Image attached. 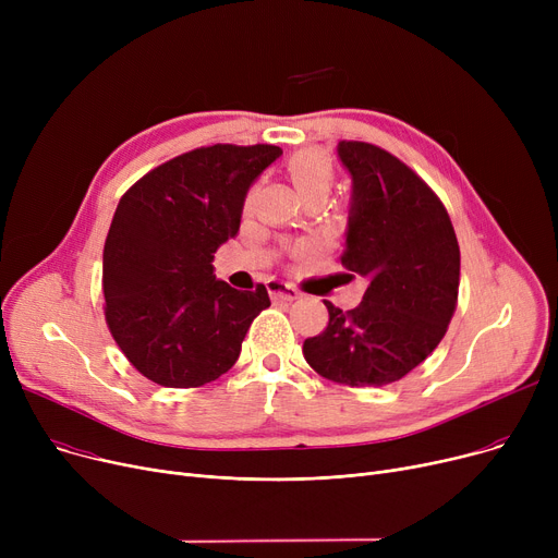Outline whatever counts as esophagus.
Here are the masks:
<instances>
[{"mask_svg":"<svg viewBox=\"0 0 558 558\" xmlns=\"http://www.w3.org/2000/svg\"><path fill=\"white\" fill-rule=\"evenodd\" d=\"M267 289H269V296L276 299V301H296L299 299V291L287 282H280V280H269Z\"/></svg>","mask_w":558,"mask_h":558,"instance_id":"esophagus-1","label":"esophagus"}]
</instances>
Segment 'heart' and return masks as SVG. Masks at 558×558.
<instances>
[{"label": "heart", "mask_w": 558, "mask_h": 558, "mask_svg": "<svg viewBox=\"0 0 558 558\" xmlns=\"http://www.w3.org/2000/svg\"><path fill=\"white\" fill-rule=\"evenodd\" d=\"M287 173L291 183L296 185V190L310 203L324 201L335 185V167L324 156H312V154L294 156L287 162Z\"/></svg>", "instance_id": "1"}]
</instances>
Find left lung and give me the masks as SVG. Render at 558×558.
<instances>
[{
  "label": "left lung",
  "mask_w": 558,
  "mask_h": 558,
  "mask_svg": "<svg viewBox=\"0 0 558 558\" xmlns=\"http://www.w3.org/2000/svg\"><path fill=\"white\" fill-rule=\"evenodd\" d=\"M353 175L341 264L368 287L355 310L324 301L326 330L305 339L307 364L332 383L385 387L414 371L448 332L459 299V242L446 205L402 160L341 140Z\"/></svg>",
  "instance_id": "left-lung-1"
}]
</instances>
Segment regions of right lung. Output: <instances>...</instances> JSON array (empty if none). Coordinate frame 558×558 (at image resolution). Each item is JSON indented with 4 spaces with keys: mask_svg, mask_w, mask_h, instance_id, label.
<instances>
[{
    "mask_svg": "<svg viewBox=\"0 0 558 558\" xmlns=\"http://www.w3.org/2000/svg\"><path fill=\"white\" fill-rule=\"evenodd\" d=\"M274 144H213L175 156L126 190L104 244V314L126 360L151 383L194 389L238 362L267 287L215 278L217 248L240 230L248 187Z\"/></svg>",
    "mask_w": 558,
    "mask_h": 558,
    "instance_id": "obj_1",
    "label": "right lung"
}]
</instances>
